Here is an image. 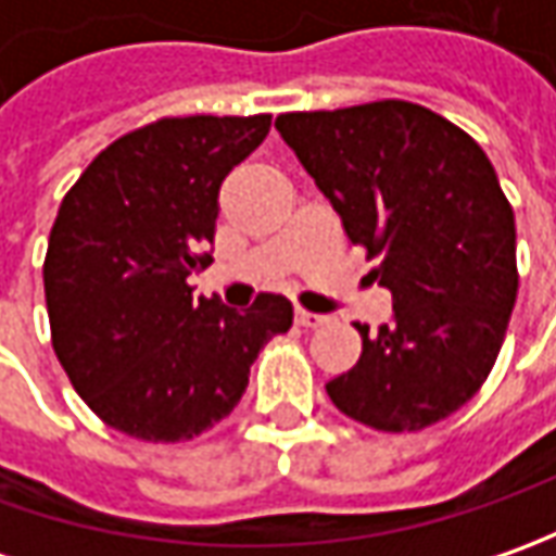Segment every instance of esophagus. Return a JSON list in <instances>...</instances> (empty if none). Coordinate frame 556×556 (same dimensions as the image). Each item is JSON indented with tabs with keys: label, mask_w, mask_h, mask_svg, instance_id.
Here are the masks:
<instances>
[{
	"label": "esophagus",
	"mask_w": 556,
	"mask_h": 556,
	"mask_svg": "<svg viewBox=\"0 0 556 556\" xmlns=\"http://www.w3.org/2000/svg\"><path fill=\"white\" fill-rule=\"evenodd\" d=\"M328 321V315H318V312L309 309H296V325L300 328H321Z\"/></svg>",
	"instance_id": "esophagus-1"
}]
</instances>
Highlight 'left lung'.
Returning a JSON list of instances; mask_svg holds the SVG:
<instances>
[{
	"label": "left lung",
	"mask_w": 556,
	"mask_h": 556,
	"mask_svg": "<svg viewBox=\"0 0 556 556\" xmlns=\"http://www.w3.org/2000/svg\"><path fill=\"white\" fill-rule=\"evenodd\" d=\"M393 293V321L362 337L355 368L325 387L383 433L439 424L485 383L517 303V228L477 141L433 111L383 98L275 119Z\"/></svg>",
	"instance_id": "1"
}]
</instances>
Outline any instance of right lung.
I'll return each instance as SVG.
<instances>
[{
	"label": "right lung",
	"instance_id": "right-lung-1",
	"mask_svg": "<svg viewBox=\"0 0 556 556\" xmlns=\"http://www.w3.org/2000/svg\"><path fill=\"white\" fill-rule=\"evenodd\" d=\"M271 117H163L119 136L58 206L42 263L52 346L108 427L185 442L241 402L250 365L293 306L260 293L235 312L194 300L210 263L219 185L256 151Z\"/></svg>",
	"mask_w": 556,
	"mask_h": 556
}]
</instances>
